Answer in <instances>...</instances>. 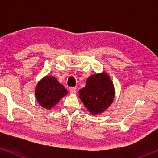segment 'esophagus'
Wrapping results in <instances>:
<instances>
[{
  "label": "esophagus",
  "instance_id": "34e87169",
  "mask_svg": "<svg viewBox=\"0 0 158 158\" xmlns=\"http://www.w3.org/2000/svg\"><path fill=\"white\" fill-rule=\"evenodd\" d=\"M69 92H70L72 94H74V93H77V89L75 87L70 88V89H69Z\"/></svg>",
  "mask_w": 158,
  "mask_h": 158
}]
</instances>
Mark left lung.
Returning <instances> with one entry per match:
<instances>
[{"mask_svg":"<svg viewBox=\"0 0 158 158\" xmlns=\"http://www.w3.org/2000/svg\"><path fill=\"white\" fill-rule=\"evenodd\" d=\"M79 95L90 113L98 114L111 105L115 95L114 87L106 74H93L87 79L85 86L79 90Z\"/></svg>","mask_w":158,"mask_h":158,"instance_id":"left-lung-1","label":"left lung"}]
</instances>
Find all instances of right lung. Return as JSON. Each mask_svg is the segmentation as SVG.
I'll list each match as a JSON object with an SVG mask.
<instances>
[{
    "label": "right lung",
    "mask_w": 158,
    "mask_h": 158,
    "mask_svg": "<svg viewBox=\"0 0 158 158\" xmlns=\"http://www.w3.org/2000/svg\"><path fill=\"white\" fill-rule=\"evenodd\" d=\"M65 87L53 77L47 76L37 84L35 90L36 98L40 105L45 109H51L67 95Z\"/></svg>",
    "instance_id": "right-lung-1"
}]
</instances>
